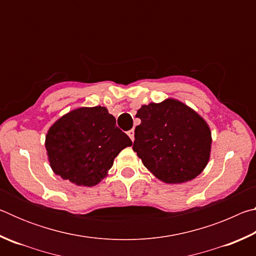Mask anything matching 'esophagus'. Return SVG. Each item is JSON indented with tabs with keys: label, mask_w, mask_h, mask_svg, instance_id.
Masks as SVG:
<instances>
[{
	"label": "esophagus",
	"mask_w": 256,
	"mask_h": 256,
	"mask_svg": "<svg viewBox=\"0 0 256 256\" xmlns=\"http://www.w3.org/2000/svg\"><path fill=\"white\" fill-rule=\"evenodd\" d=\"M128 136H130V138H131L132 141H134V130H130V131L128 132Z\"/></svg>",
	"instance_id": "obj_1"
}]
</instances>
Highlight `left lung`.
Segmentation results:
<instances>
[{"label":"left lung","instance_id":"left-lung-1","mask_svg":"<svg viewBox=\"0 0 256 256\" xmlns=\"http://www.w3.org/2000/svg\"><path fill=\"white\" fill-rule=\"evenodd\" d=\"M134 131L133 150L152 174L168 184L185 183L204 170L210 158L209 125L176 99L144 105Z\"/></svg>","mask_w":256,"mask_h":256}]
</instances>
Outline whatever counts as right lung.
Returning a JSON list of instances; mask_svg holds the SVG:
<instances>
[{
    "label": "right lung",
    "mask_w": 256,
    "mask_h": 256,
    "mask_svg": "<svg viewBox=\"0 0 256 256\" xmlns=\"http://www.w3.org/2000/svg\"><path fill=\"white\" fill-rule=\"evenodd\" d=\"M131 146V138L102 106L68 112L52 125L45 140L52 170L79 186L97 185L120 151Z\"/></svg>",
    "instance_id": "add662e5"
}]
</instances>
